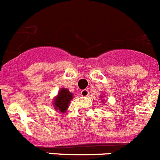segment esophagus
Here are the masks:
<instances>
[{
    "label": "esophagus",
    "instance_id": "obj_1",
    "mask_svg": "<svg viewBox=\"0 0 160 160\" xmlns=\"http://www.w3.org/2000/svg\"><path fill=\"white\" fill-rule=\"evenodd\" d=\"M89 94V92L87 90V89H84V90H82L81 92H80V95H81L82 96H88Z\"/></svg>",
    "mask_w": 160,
    "mask_h": 160
}]
</instances>
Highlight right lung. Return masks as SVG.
<instances>
[{
	"mask_svg": "<svg viewBox=\"0 0 160 160\" xmlns=\"http://www.w3.org/2000/svg\"><path fill=\"white\" fill-rule=\"evenodd\" d=\"M72 96V93L70 92L67 88H63L60 89L58 95L54 98L53 100V106L56 111H59L62 113L65 112L68 108V104L73 98Z\"/></svg>",
	"mask_w": 160,
	"mask_h": 160,
	"instance_id": "obj_1",
	"label": "right lung"
}]
</instances>
